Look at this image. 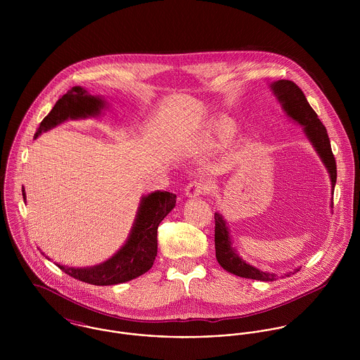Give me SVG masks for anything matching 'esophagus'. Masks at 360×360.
Instances as JSON below:
<instances>
[{
	"label": "esophagus",
	"instance_id": "34e87169",
	"mask_svg": "<svg viewBox=\"0 0 360 360\" xmlns=\"http://www.w3.org/2000/svg\"><path fill=\"white\" fill-rule=\"evenodd\" d=\"M207 190H209V187H207L205 180H194L187 184L184 193L188 198H197V197L202 195Z\"/></svg>",
	"mask_w": 360,
	"mask_h": 360
}]
</instances>
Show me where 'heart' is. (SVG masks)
Here are the masks:
<instances>
[{
    "instance_id": "1",
    "label": "heart",
    "mask_w": 360,
    "mask_h": 360,
    "mask_svg": "<svg viewBox=\"0 0 360 360\" xmlns=\"http://www.w3.org/2000/svg\"><path fill=\"white\" fill-rule=\"evenodd\" d=\"M233 137H234V129H233V127H226V129H223V130L220 131V139H221V141H224V143L230 141Z\"/></svg>"
}]
</instances>
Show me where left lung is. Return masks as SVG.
<instances>
[{"instance_id": "obj_1", "label": "left lung", "mask_w": 360, "mask_h": 360, "mask_svg": "<svg viewBox=\"0 0 360 360\" xmlns=\"http://www.w3.org/2000/svg\"><path fill=\"white\" fill-rule=\"evenodd\" d=\"M270 91L276 96L277 101L281 105V109L287 115V117L297 124L302 126V130L308 139L309 143L314 148L316 154L321 159L324 167L328 172L330 181H331V194H334V187L337 183V165L335 158L331 151L330 139L327 134L326 127L317 117L316 112L309 105L308 100L302 90L290 80H277L270 84ZM333 206V202H331ZM214 250H216V259L219 264L238 277L260 280V281H273L277 278L288 277L300 270V267L294 269L292 271L284 273L281 276L263 271L244 260L237 254V250L233 247L230 229L227 226L226 219L221 213H214Z\"/></svg>"}]
</instances>
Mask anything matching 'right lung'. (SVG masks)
<instances>
[{
	"label": "right lung",
	"instance_id": "right-lung-1",
	"mask_svg": "<svg viewBox=\"0 0 360 360\" xmlns=\"http://www.w3.org/2000/svg\"><path fill=\"white\" fill-rule=\"evenodd\" d=\"M106 105L103 96H91L86 89L75 86L56 101L51 112L43 119L34 140L66 120L97 117L108 108ZM22 193L26 202L25 188H22ZM174 206L176 195L172 193L154 191L143 195L129 237L115 255L89 267H70L56 263L58 267L70 277L93 285H115L144 274L153 267L158 254V226Z\"/></svg>",
	"mask_w": 360,
	"mask_h": 360
}]
</instances>
